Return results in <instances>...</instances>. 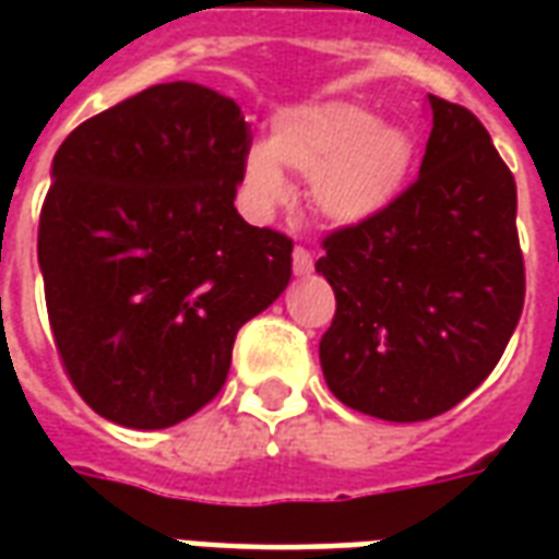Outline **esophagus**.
<instances>
[{
  "instance_id": "1",
  "label": "esophagus",
  "mask_w": 559,
  "mask_h": 559,
  "mask_svg": "<svg viewBox=\"0 0 559 559\" xmlns=\"http://www.w3.org/2000/svg\"><path fill=\"white\" fill-rule=\"evenodd\" d=\"M293 272L296 275H311L314 272V254L308 248H302V245L293 248Z\"/></svg>"
}]
</instances>
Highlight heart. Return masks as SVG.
<instances>
[{
	"mask_svg": "<svg viewBox=\"0 0 559 559\" xmlns=\"http://www.w3.org/2000/svg\"><path fill=\"white\" fill-rule=\"evenodd\" d=\"M284 167L311 182L320 215L335 224H359L404 191L413 140L401 128L380 126L359 104H308L278 116L272 140L254 143L245 155V191L263 212L293 200Z\"/></svg>",
	"mask_w": 559,
	"mask_h": 559,
	"instance_id": "obj_1",
	"label": "heart"
}]
</instances>
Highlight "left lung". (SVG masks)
Returning a JSON list of instances; mask_svg holds the SVG:
<instances>
[{"mask_svg": "<svg viewBox=\"0 0 559 559\" xmlns=\"http://www.w3.org/2000/svg\"><path fill=\"white\" fill-rule=\"evenodd\" d=\"M419 179L323 239L335 290L320 341L332 395L386 421L452 411L491 374L524 308L515 176L461 104L428 95Z\"/></svg>", "mask_w": 559, "mask_h": 559, "instance_id": "left-lung-1", "label": "left lung"}]
</instances>
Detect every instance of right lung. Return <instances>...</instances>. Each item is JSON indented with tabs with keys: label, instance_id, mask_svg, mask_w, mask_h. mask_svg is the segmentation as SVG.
Segmentation results:
<instances>
[{
	"label": "right lung",
	"instance_id": "right-lung-1",
	"mask_svg": "<svg viewBox=\"0 0 559 559\" xmlns=\"http://www.w3.org/2000/svg\"><path fill=\"white\" fill-rule=\"evenodd\" d=\"M251 131L239 104L160 83L59 146L38 224L56 350L104 419L155 431L227 380L236 332L278 299L293 239L236 212Z\"/></svg>",
	"mask_w": 559,
	"mask_h": 559
}]
</instances>
